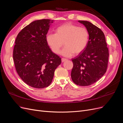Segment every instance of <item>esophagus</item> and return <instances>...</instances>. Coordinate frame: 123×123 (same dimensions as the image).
Instances as JSON below:
<instances>
[{
	"instance_id": "obj_1",
	"label": "esophagus",
	"mask_w": 123,
	"mask_h": 123,
	"mask_svg": "<svg viewBox=\"0 0 123 123\" xmlns=\"http://www.w3.org/2000/svg\"><path fill=\"white\" fill-rule=\"evenodd\" d=\"M66 61H67V58H62V62H64Z\"/></svg>"
}]
</instances>
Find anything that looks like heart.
<instances>
[{"instance_id":"heart-1","label":"heart","mask_w":123,"mask_h":123,"mask_svg":"<svg viewBox=\"0 0 123 123\" xmlns=\"http://www.w3.org/2000/svg\"><path fill=\"white\" fill-rule=\"evenodd\" d=\"M55 32L46 35L47 43L55 54L59 53L63 43L65 47L61 54L66 57L79 54L87 46L89 34L85 28L68 23L59 25Z\"/></svg>"}]
</instances>
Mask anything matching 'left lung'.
Instances as JSON below:
<instances>
[{"instance_id": "1", "label": "left lung", "mask_w": 123, "mask_h": 123, "mask_svg": "<svg viewBox=\"0 0 123 123\" xmlns=\"http://www.w3.org/2000/svg\"><path fill=\"white\" fill-rule=\"evenodd\" d=\"M79 22L86 28L89 38L86 49L72 59L73 67L71 76L75 84L87 86L98 81L106 73L109 51L101 30L88 21Z\"/></svg>"}]
</instances>
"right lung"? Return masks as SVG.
<instances>
[{"mask_svg": "<svg viewBox=\"0 0 123 123\" xmlns=\"http://www.w3.org/2000/svg\"><path fill=\"white\" fill-rule=\"evenodd\" d=\"M53 20H35L18 33L13 50L16 71L24 82L35 88L50 85L54 71L61 64L59 56L51 51L46 35Z\"/></svg>", "mask_w": 123, "mask_h": 123, "instance_id": "obj_1", "label": "right lung"}]
</instances>
